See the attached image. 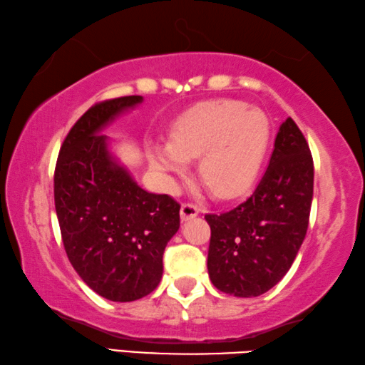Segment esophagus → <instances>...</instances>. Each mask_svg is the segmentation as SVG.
I'll use <instances>...</instances> for the list:
<instances>
[{"mask_svg":"<svg viewBox=\"0 0 365 365\" xmlns=\"http://www.w3.org/2000/svg\"><path fill=\"white\" fill-rule=\"evenodd\" d=\"M200 214V207H197L196 205H193V202H183L182 207H180V217L182 220H190L196 217V215Z\"/></svg>","mask_w":365,"mask_h":365,"instance_id":"34e87169","label":"esophagus"}]
</instances>
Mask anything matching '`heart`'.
I'll return each mask as SVG.
<instances>
[{"mask_svg": "<svg viewBox=\"0 0 365 365\" xmlns=\"http://www.w3.org/2000/svg\"><path fill=\"white\" fill-rule=\"evenodd\" d=\"M272 140V122L264 110L233 100L202 103L182 115L172 141L151 148V165L170 178L200 158L197 174L215 197L245 193L261 170Z\"/></svg>", "mask_w": 365, "mask_h": 365, "instance_id": "b5f03b06", "label": "heart"}]
</instances>
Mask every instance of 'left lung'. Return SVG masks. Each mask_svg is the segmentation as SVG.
Returning <instances> with one entry per match:
<instances>
[{
    "mask_svg": "<svg viewBox=\"0 0 365 365\" xmlns=\"http://www.w3.org/2000/svg\"><path fill=\"white\" fill-rule=\"evenodd\" d=\"M269 168L248 200L206 214L212 285L238 298L261 296L292 267L304 242L314 193V163L292 117L277 133Z\"/></svg>",
    "mask_w": 365,
    "mask_h": 365,
    "instance_id": "8db88e82",
    "label": "left lung"
}]
</instances>
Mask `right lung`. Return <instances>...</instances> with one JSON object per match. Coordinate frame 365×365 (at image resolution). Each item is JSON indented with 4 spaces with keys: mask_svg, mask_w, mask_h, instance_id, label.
<instances>
[{
    "mask_svg": "<svg viewBox=\"0 0 365 365\" xmlns=\"http://www.w3.org/2000/svg\"><path fill=\"white\" fill-rule=\"evenodd\" d=\"M141 101L135 95L91 106L67 133L54 170V206L67 257L86 285L115 302L156 289L164 250L180 227V205L138 187L101 135Z\"/></svg>",
    "mask_w": 365,
    "mask_h": 365,
    "instance_id": "add662e5",
    "label": "right lung"
}]
</instances>
